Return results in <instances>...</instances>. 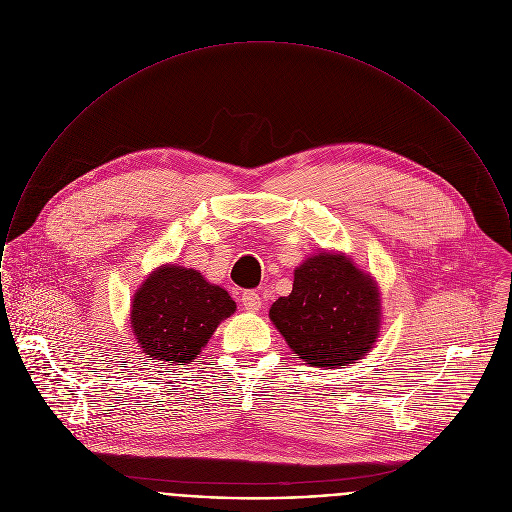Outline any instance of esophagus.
I'll return each instance as SVG.
<instances>
[{
  "label": "esophagus",
  "mask_w": 512,
  "mask_h": 512,
  "mask_svg": "<svg viewBox=\"0 0 512 512\" xmlns=\"http://www.w3.org/2000/svg\"><path fill=\"white\" fill-rule=\"evenodd\" d=\"M241 305L249 312H257L261 308V297L255 291H245L241 295Z\"/></svg>",
  "instance_id": "esophagus-1"
}]
</instances>
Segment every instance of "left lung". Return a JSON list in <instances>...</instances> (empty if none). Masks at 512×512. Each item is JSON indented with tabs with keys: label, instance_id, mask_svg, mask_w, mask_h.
Returning a JSON list of instances; mask_svg holds the SVG:
<instances>
[{
	"label": "left lung",
	"instance_id": "left-lung-1",
	"mask_svg": "<svg viewBox=\"0 0 512 512\" xmlns=\"http://www.w3.org/2000/svg\"><path fill=\"white\" fill-rule=\"evenodd\" d=\"M269 316L310 366H348L366 356L378 338L380 293L346 255L318 253L295 269L291 295L279 297Z\"/></svg>",
	"mask_w": 512,
	"mask_h": 512
}]
</instances>
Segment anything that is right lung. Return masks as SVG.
Returning <instances> with one entry per match:
<instances>
[{
    "instance_id": "add662e5",
    "label": "right lung",
    "mask_w": 512,
    "mask_h": 512,
    "mask_svg": "<svg viewBox=\"0 0 512 512\" xmlns=\"http://www.w3.org/2000/svg\"><path fill=\"white\" fill-rule=\"evenodd\" d=\"M233 312L227 291L202 273L164 265L136 291L130 324L148 358L182 366L198 358L217 324Z\"/></svg>"
}]
</instances>
